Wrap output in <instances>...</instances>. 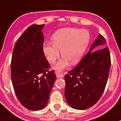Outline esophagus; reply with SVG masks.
<instances>
[{
    "label": "esophagus",
    "instance_id": "esophagus-1",
    "mask_svg": "<svg viewBox=\"0 0 121 121\" xmlns=\"http://www.w3.org/2000/svg\"><path fill=\"white\" fill-rule=\"evenodd\" d=\"M56 76L57 78H63L64 77V74L63 73H59V72H56Z\"/></svg>",
    "mask_w": 121,
    "mask_h": 121
}]
</instances>
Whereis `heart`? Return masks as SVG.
<instances>
[{
  "label": "heart",
  "instance_id": "heart-1",
  "mask_svg": "<svg viewBox=\"0 0 121 121\" xmlns=\"http://www.w3.org/2000/svg\"><path fill=\"white\" fill-rule=\"evenodd\" d=\"M51 40L44 43L43 52L48 61L53 63L59 56L60 50L63 56L54 68L63 71L69 66L70 62L75 64L82 57L90 43V34L85 29L68 27L56 31Z\"/></svg>",
  "mask_w": 121,
  "mask_h": 121
}]
</instances>
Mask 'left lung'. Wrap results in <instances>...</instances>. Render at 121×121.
<instances>
[{"instance_id": "8db88e82", "label": "left lung", "mask_w": 121, "mask_h": 121, "mask_svg": "<svg viewBox=\"0 0 121 121\" xmlns=\"http://www.w3.org/2000/svg\"><path fill=\"white\" fill-rule=\"evenodd\" d=\"M105 43V39L99 34L88 53L65 75V98L73 108H89L104 91L111 66L110 51L108 47L104 48Z\"/></svg>"}]
</instances>
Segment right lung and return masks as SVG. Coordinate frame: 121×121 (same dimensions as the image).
Masks as SVG:
<instances>
[{
    "label": "right lung",
    "instance_id": "right-lung-1",
    "mask_svg": "<svg viewBox=\"0 0 121 121\" xmlns=\"http://www.w3.org/2000/svg\"><path fill=\"white\" fill-rule=\"evenodd\" d=\"M44 26L33 24L28 27L16 43L11 58V77L16 95L30 110L46 107L56 80L55 71H49L43 52Z\"/></svg>",
    "mask_w": 121,
    "mask_h": 121
}]
</instances>
